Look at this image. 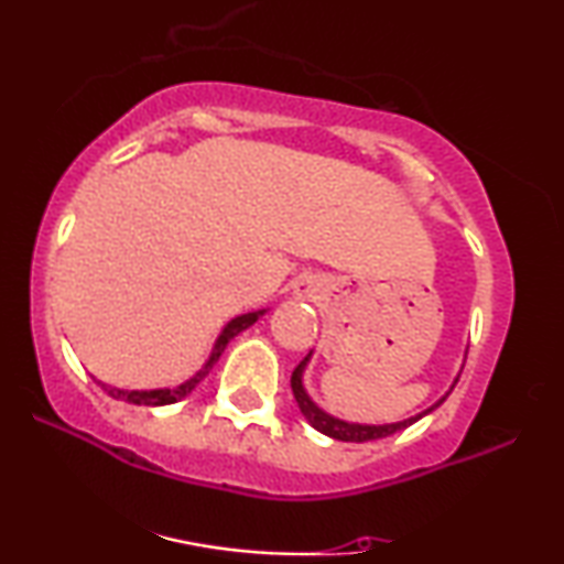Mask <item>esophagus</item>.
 Listing matches in <instances>:
<instances>
[{
    "mask_svg": "<svg viewBox=\"0 0 564 564\" xmlns=\"http://www.w3.org/2000/svg\"><path fill=\"white\" fill-rule=\"evenodd\" d=\"M315 292H318V284L313 280H303L297 284V295L300 297H315Z\"/></svg>",
    "mask_w": 564,
    "mask_h": 564,
    "instance_id": "1",
    "label": "esophagus"
}]
</instances>
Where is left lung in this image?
<instances>
[{"instance_id":"obj_1","label":"left lung","mask_w":564,"mask_h":564,"mask_svg":"<svg viewBox=\"0 0 564 564\" xmlns=\"http://www.w3.org/2000/svg\"><path fill=\"white\" fill-rule=\"evenodd\" d=\"M307 365V357L300 361V365L295 367V372H292L290 377V384H292V395H295L300 411H303V415L307 421H311L313 429H318L321 434H326L330 438H338V442H372V438H384V436H392L398 434V431H403L411 426V423H415L421 419V415H426L434 411L436 405L444 403V398L438 400V403L434 408H429L426 413L415 415V419H408V421H400V423H388V426H361V423H346V421H338L334 419V415L323 413L318 405L313 403L311 398H307V392L303 390V369Z\"/></svg>"}]
</instances>
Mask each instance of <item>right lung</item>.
<instances>
[{
	"instance_id": "1",
	"label": "right lung",
	"mask_w": 564,
	"mask_h": 564,
	"mask_svg": "<svg viewBox=\"0 0 564 564\" xmlns=\"http://www.w3.org/2000/svg\"><path fill=\"white\" fill-rule=\"evenodd\" d=\"M259 315H261V311L259 313L238 315V318L230 321L228 326L223 328V334L218 336V341H215V349L210 354V359H207V365L199 369V372L192 377L189 382L180 384V388H174V390H118V388H107V384H102V382H99V384H102L107 395L115 398V400H126V403H135V405H169V403H176V400L184 398V395H187V392L195 390V384L199 380H205V377L210 375L213 365L220 359V354L226 351V346H228L230 338H234L236 334H241L243 328H249L251 323H257Z\"/></svg>"
}]
</instances>
